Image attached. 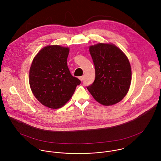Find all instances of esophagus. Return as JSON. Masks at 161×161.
<instances>
[{
  "label": "esophagus",
  "instance_id": "obj_1",
  "mask_svg": "<svg viewBox=\"0 0 161 161\" xmlns=\"http://www.w3.org/2000/svg\"><path fill=\"white\" fill-rule=\"evenodd\" d=\"M79 79L81 81H82V80H84V76H80V77H79Z\"/></svg>",
  "mask_w": 161,
  "mask_h": 161
}]
</instances>
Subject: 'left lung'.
Returning a JSON list of instances; mask_svg holds the SVG:
<instances>
[{"label": "left lung", "instance_id": "1", "mask_svg": "<svg viewBox=\"0 0 161 161\" xmlns=\"http://www.w3.org/2000/svg\"><path fill=\"white\" fill-rule=\"evenodd\" d=\"M95 78L87 87L96 101L105 106L120 102L129 91L131 69L126 56L113 44L98 43L89 47Z\"/></svg>", "mask_w": 161, "mask_h": 161}]
</instances>
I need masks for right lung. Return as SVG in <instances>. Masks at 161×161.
I'll return each mask as SVG.
<instances>
[{"label": "right lung", "mask_w": 161, "mask_h": 161, "mask_svg": "<svg viewBox=\"0 0 161 161\" xmlns=\"http://www.w3.org/2000/svg\"><path fill=\"white\" fill-rule=\"evenodd\" d=\"M68 47L42 48L34 58L29 72L31 90L36 99L50 108H59L72 97L80 80L71 75L67 64Z\"/></svg>", "instance_id": "1"}]
</instances>
